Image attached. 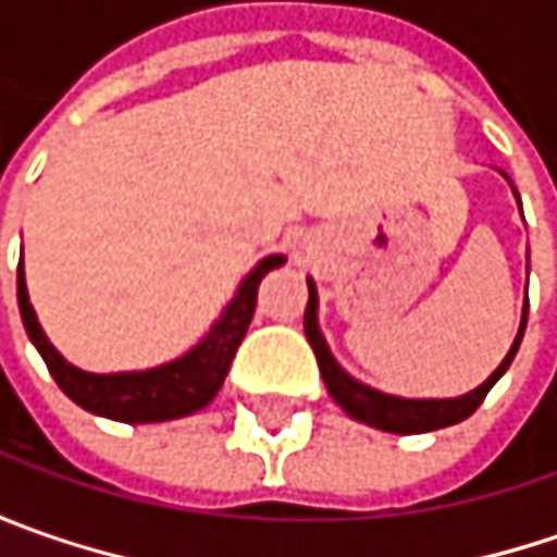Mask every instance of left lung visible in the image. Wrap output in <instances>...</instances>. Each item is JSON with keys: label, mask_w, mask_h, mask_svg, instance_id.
Here are the masks:
<instances>
[{"label": "left lung", "mask_w": 557, "mask_h": 557, "mask_svg": "<svg viewBox=\"0 0 557 557\" xmlns=\"http://www.w3.org/2000/svg\"><path fill=\"white\" fill-rule=\"evenodd\" d=\"M529 309V302H525ZM302 329H306V338L315 351V361H319V371H322V381L329 393L335 396V403L355 416L358 422H368L374 429H384V432H399V435H416V432H432V429H445V425H455L461 419H468L481 403L484 396L491 393V387L503 377V371L512 364L516 351H519V342H522V332H525V312H522V325H519V335L509 348V355L503 358V364L481 384L478 389H471L468 396H458V399H399V396H387V393H377V389L358 384L355 377H348L335 358L329 355V345L315 325V289H312V280H309V302H306V319H302Z\"/></svg>", "instance_id": "1"}]
</instances>
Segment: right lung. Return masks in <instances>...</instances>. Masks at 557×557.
I'll return each instance as SVG.
<instances>
[{"label":"right lung","mask_w":557,"mask_h":557,"mask_svg":"<svg viewBox=\"0 0 557 557\" xmlns=\"http://www.w3.org/2000/svg\"><path fill=\"white\" fill-rule=\"evenodd\" d=\"M283 261H286L283 255L264 258L238 286L225 315L212 325V332L189 355L170 361L164 368L141 371V374H86V371H76L73 364H66L38 325V315L28 302L22 264H18V309H22L25 332L35 342V348L41 351L57 387L63 389L76 406H83L96 416H106V419H119V422H164V419L189 416V412L202 409L222 389L225 374L232 368V358L251 325V315L258 306V286H261L264 274L280 268Z\"/></svg>","instance_id":"add662e5"}]
</instances>
